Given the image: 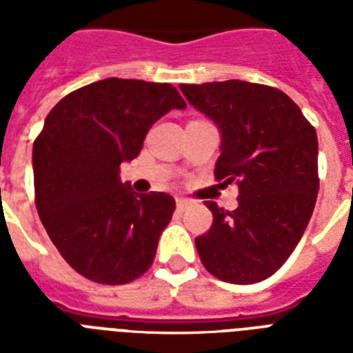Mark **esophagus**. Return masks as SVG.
Here are the masks:
<instances>
[{
    "label": "esophagus",
    "instance_id": "obj_1",
    "mask_svg": "<svg viewBox=\"0 0 353 353\" xmlns=\"http://www.w3.org/2000/svg\"><path fill=\"white\" fill-rule=\"evenodd\" d=\"M196 201L194 199H188V198H176V205H177V209L179 210H185L188 209L190 205H194Z\"/></svg>",
    "mask_w": 353,
    "mask_h": 353
}]
</instances>
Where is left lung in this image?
<instances>
[{
	"label": "left lung",
	"instance_id": "left-lung-1",
	"mask_svg": "<svg viewBox=\"0 0 353 353\" xmlns=\"http://www.w3.org/2000/svg\"><path fill=\"white\" fill-rule=\"evenodd\" d=\"M218 124L216 181L236 183L238 209L207 201L214 221L196 238L205 269L231 284H254L295 251L319 194L317 132L284 91L243 80L181 84Z\"/></svg>",
	"mask_w": 353,
	"mask_h": 353
}]
</instances>
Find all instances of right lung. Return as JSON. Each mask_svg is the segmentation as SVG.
<instances>
[{
	"label": "right lung",
	"instance_id": "1",
	"mask_svg": "<svg viewBox=\"0 0 353 353\" xmlns=\"http://www.w3.org/2000/svg\"><path fill=\"white\" fill-rule=\"evenodd\" d=\"M187 108L172 84L106 79L69 93L34 139V203L63 260L97 284L139 279L154 263L176 210L165 192L135 194L121 163L135 159L146 133Z\"/></svg>",
	"mask_w": 353,
	"mask_h": 353
}]
</instances>
